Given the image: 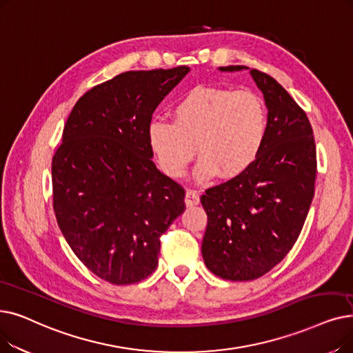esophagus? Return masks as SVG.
Returning a JSON list of instances; mask_svg holds the SVG:
<instances>
[{
    "label": "esophagus",
    "instance_id": "obj_1",
    "mask_svg": "<svg viewBox=\"0 0 353 353\" xmlns=\"http://www.w3.org/2000/svg\"><path fill=\"white\" fill-rule=\"evenodd\" d=\"M185 202H186V206L192 208V206H196V205H199V202H201V197H199V193H197L196 190H192V189H189V190L186 192Z\"/></svg>",
    "mask_w": 353,
    "mask_h": 353
}]
</instances>
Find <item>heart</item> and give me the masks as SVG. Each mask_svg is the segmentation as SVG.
<instances>
[{"label": "heart", "instance_id": "b5f03b06", "mask_svg": "<svg viewBox=\"0 0 353 353\" xmlns=\"http://www.w3.org/2000/svg\"><path fill=\"white\" fill-rule=\"evenodd\" d=\"M172 121L154 118L147 140L161 170L173 179L186 174L201 154L194 174L209 181L218 173L231 179L247 172L263 150L268 118L261 97L243 89L194 86L173 106Z\"/></svg>", "mask_w": 353, "mask_h": 353}]
</instances>
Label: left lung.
I'll return each instance as SVG.
<instances>
[{
	"instance_id": "1",
	"label": "left lung",
	"mask_w": 353,
	"mask_h": 353,
	"mask_svg": "<svg viewBox=\"0 0 353 353\" xmlns=\"http://www.w3.org/2000/svg\"><path fill=\"white\" fill-rule=\"evenodd\" d=\"M268 110L265 143L242 174L201 197L208 214L202 241L206 267L218 277L250 281L267 274L293 248L313 201L316 144L307 115L270 74L247 66Z\"/></svg>"
}]
</instances>
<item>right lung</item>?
<instances>
[{
    "instance_id": "right-lung-1",
    "label": "right lung",
    "mask_w": 353,
    "mask_h": 353,
    "mask_svg": "<svg viewBox=\"0 0 353 353\" xmlns=\"http://www.w3.org/2000/svg\"><path fill=\"white\" fill-rule=\"evenodd\" d=\"M188 66L135 70L88 90L73 106L52 163L53 209L82 264L134 284L159 264L160 236L185 212V189L152 163L147 125Z\"/></svg>"
}]
</instances>
